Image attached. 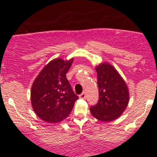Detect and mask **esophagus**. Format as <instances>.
I'll return each mask as SVG.
<instances>
[{"instance_id":"1","label":"esophagus","mask_w":157,"mask_h":157,"mask_svg":"<svg viewBox=\"0 0 157 157\" xmlns=\"http://www.w3.org/2000/svg\"><path fill=\"white\" fill-rule=\"evenodd\" d=\"M86 94L85 91L81 94H80V98L81 99H86Z\"/></svg>"}]
</instances>
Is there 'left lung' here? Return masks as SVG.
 <instances>
[{"instance_id":"1","label":"left lung","mask_w":157,"mask_h":157,"mask_svg":"<svg viewBox=\"0 0 157 157\" xmlns=\"http://www.w3.org/2000/svg\"><path fill=\"white\" fill-rule=\"evenodd\" d=\"M99 100L90 107L91 114L97 120L109 122L118 118L128 103V90L125 81L109 63L96 67Z\"/></svg>"}]
</instances>
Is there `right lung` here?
I'll return each mask as SVG.
<instances>
[{
    "instance_id": "add662e5",
    "label": "right lung",
    "mask_w": 157,
    "mask_h": 157,
    "mask_svg": "<svg viewBox=\"0 0 157 157\" xmlns=\"http://www.w3.org/2000/svg\"><path fill=\"white\" fill-rule=\"evenodd\" d=\"M73 59H55L48 63L32 86V105L36 114L48 122H58L69 115L79 97L71 89L66 73Z\"/></svg>"
}]
</instances>
